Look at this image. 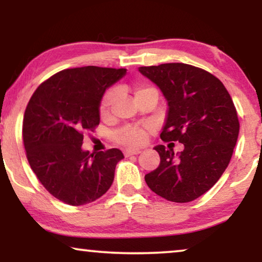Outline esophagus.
<instances>
[{"label":"esophagus","instance_id":"34e87169","mask_svg":"<svg viewBox=\"0 0 262 262\" xmlns=\"http://www.w3.org/2000/svg\"><path fill=\"white\" fill-rule=\"evenodd\" d=\"M139 152H141V150H138V149H126L124 151V155L128 157V156H132V155H138Z\"/></svg>","mask_w":262,"mask_h":262}]
</instances>
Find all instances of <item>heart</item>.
I'll use <instances>...</instances> for the list:
<instances>
[{
	"mask_svg": "<svg viewBox=\"0 0 262 262\" xmlns=\"http://www.w3.org/2000/svg\"><path fill=\"white\" fill-rule=\"evenodd\" d=\"M146 92H156L155 89L151 87H138L136 89V96L141 95L143 93ZM114 99H116V92L111 91L103 96L101 105H100V112L101 114H106L108 112L111 105H112ZM146 136H148V128L143 127H135V126H127L119 131L116 136L117 141L121 143V144L127 145V146H139L145 142Z\"/></svg>",
	"mask_w": 262,
	"mask_h": 262,
	"instance_id": "1",
	"label": "heart"
}]
</instances>
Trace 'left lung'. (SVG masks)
<instances>
[{"label": "left lung", "instance_id": "obj_1", "mask_svg": "<svg viewBox=\"0 0 262 262\" xmlns=\"http://www.w3.org/2000/svg\"><path fill=\"white\" fill-rule=\"evenodd\" d=\"M161 89L168 111L161 139L184 150L156 145L161 162L145 175L157 195L174 203L192 202L209 191L227 169L237 142L239 123L234 102L212 74L184 63L138 68Z\"/></svg>", "mask_w": 262, "mask_h": 262}]
</instances>
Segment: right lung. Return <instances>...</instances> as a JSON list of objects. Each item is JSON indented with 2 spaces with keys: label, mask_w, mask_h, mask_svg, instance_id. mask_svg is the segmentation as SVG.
Masks as SVG:
<instances>
[{
  "label": "right lung",
  "mask_w": 262,
  "mask_h": 262,
  "mask_svg": "<svg viewBox=\"0 0 262 262\" xmlns=\"http://www.w3.org/2000/svg\"><path fill=\"white\" fill-rule=\"evenodd\" d=\"M126 69L94 66L59 71L39 85L25 111L23 137L28 163L42 186L73 206L92 203L112 185L119 149H82L83 135L100 123L106 89Z\"/></svg>",
  "instance_id": "1"
}]
</instances>
